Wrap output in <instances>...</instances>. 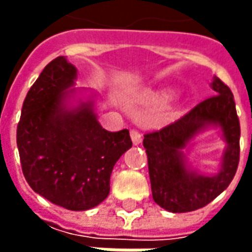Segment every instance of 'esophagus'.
<instances>
[{
    "instance_id": "esophagus-1",
    "label": "esophagus",
    "mask_w": 252,
    "mask_h": 252,
    "mask_svg": "<svg viewBox=\"0 0 252 252\" xmlns=\"http://www.w3.org/2000/svg\"><path fill=\"white\" fill-rule=\"evenodd\" d=\"M130 137H131V141H133V144H134V146H137V144H140L141 143V134L139 130H136V129L130 130Z\"/></svg>"
}]
</instances>
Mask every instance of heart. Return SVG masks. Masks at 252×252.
Here are the masks:
<instances>
[{
  "label": "heart",
  "mask_w": 252,
  "mask_h": 252,
  "mask_svg": "<svg viewBox=\"0 0 252 252\" xmlns=\"http://www.w3.org/2000/svg\"><path fill=\"white\" fill-rule=\"evenodd\" d=\"M171 96V91H157V92H149L147 94V98L150 99H157V101H161V99H167Z\"/></svg>",
  "instance_id": "1"
}]
</instances>
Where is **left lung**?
I'll use <instances>...</instances> for the list:
<instances>
[{"mask_svg":"<svg viewBox=\"0 0 252 252\" xmlns=\"http://www.w3.org/2000/svg\"><path fill=\"white\" fill-rule=\"evenodd\" d=\"M210 85L216 95L198 103L177 122L144 134L143 146L149 160L153 199L172 213L206 206L227 188L237 171L240 122L234 96L218 77ZM209 127L220 129L226 150L218 174L202 176L188 165L186 153L190 141Z\"/></svg>","mask_w":252,"mask_h":252,"instance_id":"8db88e82","label":"left lung"}]
</instances>
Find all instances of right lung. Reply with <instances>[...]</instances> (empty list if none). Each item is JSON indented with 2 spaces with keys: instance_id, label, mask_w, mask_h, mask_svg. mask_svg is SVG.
Segmentation results:
<instances>
[{
  "instance_id": "right-lung-1",
  "label": "right lung",
  "mask_w": 252,
  "mask_h": 252,
  "mask_svg": "<svg viewBox=\"0 0 252 252\" xmlns=\"http://www.w3.org/2000/svg\"><path fill=\"white\" fill-rule=\"evenodd\" d=\"M77 68L64 56L52 60L31 87L16 129L29 187L68 210H88L109 195L112 169L131 147L127 129L105 130L92 99L74 105Z\"/></svg>"
}]
</instances>
